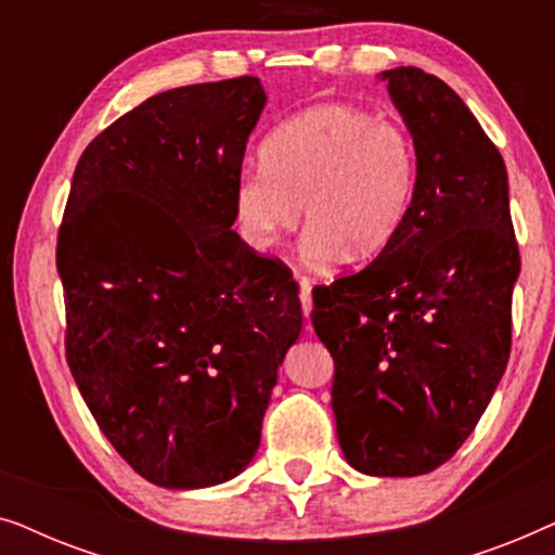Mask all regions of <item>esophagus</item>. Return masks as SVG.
<instances>
[{
  "instance_id": "34e87169",
  "label": "esophagus",
  "mask_w": 555,
  "mask_h": 555,
  "mask_svg": "<svg viewBox=\"0 0 555 555\" xmlns=\"http://www.w3.org/2000/svg\"><path fill=\"white\" fill-rule=\"evenodd\" d=\"M298 295H300V306H302V313L310 315V310H313V283L310 280H298Z\"/></svg>"
}]
</instances>
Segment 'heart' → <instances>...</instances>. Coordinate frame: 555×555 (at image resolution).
Masks as SVG:
<instances>
[{
	"label": "heart",
	"instance_id": "b5f03b06",
	"mask_svg": "<svg viewBox=\"0 0 555 555\" xmlns=\"http://www.w3.org/2000/svg\"><path fill=\"white\" fill-rule=\"evenodd\" d=\"M260 156V169L242 171L232 189L234 224L257 253L298 230L302 207L306 255L315 264L346 253L374 260L404 230L420 158L399 120L351 103H318L280 124Z\"/></svg>",
	"mask_w": 555,
	"mask_h": 555
}]
</instances>
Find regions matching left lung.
<instances>
[{"instance_id":"left-lung-1","label":"left lung","mask_w":555,"mask_h":555,"mask_svg":"<svg viewBox=\"0 0 555 555\" xmlns=\"http://www.w3.org/2000/svg\"><path fill=\"white\" fill-rule=\"evenodd\" d=\"M382 78L416 143L412 211L374 262L313 291L310 321L346 460L414 477L460 450L495 393L520 255L505 162L462 98L420 67Z\"/></svg>"}]
</instances>
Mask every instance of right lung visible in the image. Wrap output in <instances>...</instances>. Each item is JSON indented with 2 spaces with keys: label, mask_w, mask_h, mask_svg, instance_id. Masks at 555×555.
Wrapping results in <instances>:
<instances>
[{
  "label": "right lung",
  "mask_w": 555,
  "mask_h": 555,
  "mask_svg": "<svg viewBox=\"0 0 555 555\" xmlns=\"http://www.w3.org/2000/svg\"><path fill=\"white\" fill-rule=\"evenodd\" d=\"M257 78L166 90L82 151L57 232L65 356L116 452L162 488L232 480L260 447L298 285L232 232Z\"/></svg>",
  "instance_id": "1"
}]
</instances>
